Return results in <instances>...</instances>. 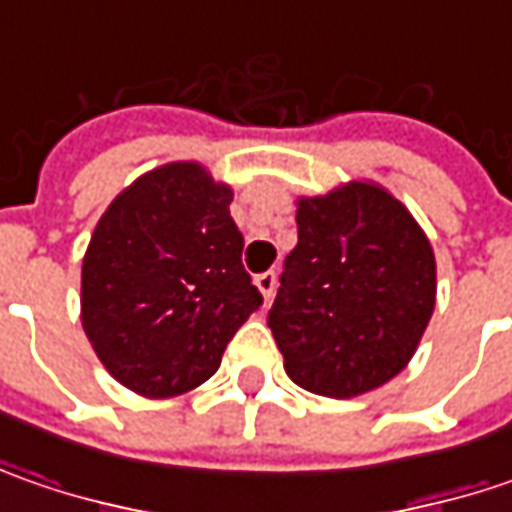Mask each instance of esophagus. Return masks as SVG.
<instances>
[{"mask_svg": "<svg viewBox=\"0 0 512 512\" xmlns=\"http://www.w3.org/2000/svg\"><path fill=\"white\" fill-rule=\"evenodd\" d=\"M256 287H259V293L265 296V302H270L273 293H276V273H273V270L259 273V276H256Z\"/></svg>", "mask_w": 512, "mask_h": 512, "instance_id": "obj_1", "label": "esophagus"}]
</instances>
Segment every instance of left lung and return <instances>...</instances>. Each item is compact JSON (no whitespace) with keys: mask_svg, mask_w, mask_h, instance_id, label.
<instances>
[{"mask_svg":"<svg viewBox=\"0 0 512 512\" xmlns=\"http://www.w3.org/2000/svg\"><path fill=\"white\" fill-rule=\"evenodd\" d=\"M267 327L287 376L330 399L402 373L436 307V256L410 210L376 182L305 196Z\"/></svg>","mask_w":512,"mask_h":512,"instance_id":"8db88e82","label":"left lung"}]
</instances>
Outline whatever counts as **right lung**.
<instances>
[{
    "mask_svg": "<svg viewBox=\"0 0 512 512\" xmlns=\"http://www.w3.org/2000/svg\"><path fill=\"white\" fill-rule=\"evenodd\" d=\"M230 202V185L199 162H170L125 187L96 222L82 327L110 376L139 396L170 399L207 382L262 307Z\"/></svg>",
    "mask_w": 512,
    "mask_h": 512,
    "instance_id": "right-lung-1",
    "label": "right lung"
}]
</instances>
